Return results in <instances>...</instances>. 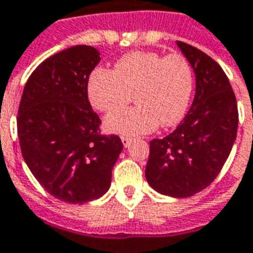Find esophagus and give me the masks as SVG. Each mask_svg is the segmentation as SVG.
Instances as JSON below:
<instances>
[{
    "label": "esophagus",
    "mask_w": 253,
    "mask_h": 253,
    "mask_svg": "<svg viewBox=\"0 0 253 253\" xmlns=\"http://www.w3.org/2000/svg\"><path fill=\"white\" fill-rule=\"evenodd\" d=\"M122 144L125 148H128L130 144H131V138H128V137H122Z\"/></svg>",
    "instance_id": "34e87169"
}]
</instances>
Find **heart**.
<instances>
[{
  "label": "heart",
  "mask_w": 253,
  "mask_h": 253,
  "mask_svg": "<svg viewBox=\"0 0 253 253\" xmlns=\"http://www.w3.org/2000/svg\"><path fill=\"white\" fill-rule=\"evenodd\" d=\"M193 87V68L182 54L132 52L116 61L114 71L93 70L86 91L90 105L104 114L126 106L134 94L137 107L104 122L108 131L132 137L153 131L159 123L178 125L188 112Z\"/></svg>",
  "instance_id": "heart-1"
}]
</instances>
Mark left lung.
Listing matches in <instances>:
<instances>
[{
	"label": "left lung",
	"instance_id": "8db88e82",
	"mask_svg": "<svg viewBox=\"0 0 253 253\" xmlns=\"http://www.w3.org/2000/svg\"><path fill=\"white\" fill-rule=\"evenodd\" d=\"M176 46L193 68L196 94L175 130L149 142L145 176L159 193L189 197L206 189L220 172L237 137L238 109L220 65L185 42L176 41Z\"/></svg>",
	"mask_w": 253,
	"mask_h": 253
}]
</instances>
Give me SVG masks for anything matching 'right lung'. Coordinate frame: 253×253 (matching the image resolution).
I'll return each mask as SVG.
<instances>
[{"mask_svg":"<svg viewBox=\"0 0 253 253\" xmlns=\"http://www.w3.org/2000/svg\"><path fill=\"white\" fill-rule=\"evenodd\" d=\"M100 60L86 45L53 54L30 75L19 105L24 162L47 193L71 204L108 192L123 149L118 135L100 134L101 121L87 98V79Z\"/></svg>","mask_w":253,"mask_h":253,"instance_id":"1","label":"right lung"}]
</instances>
